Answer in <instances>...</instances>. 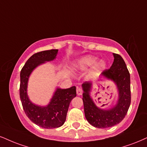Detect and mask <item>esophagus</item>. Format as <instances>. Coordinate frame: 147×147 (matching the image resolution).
I'll return each mask as SVG.
<instances>
[{"label":"esophagus","instance_id":"esophagus-1","mask_svg":"<svg viewBox=\"0 0 147 147\" xmlns=\"http://www.w3.org/2000/svg\"><path fill=\"white\" fill-rule=\"evenodd\" d=\"M82 90L80 88H77V90H76V93H77V95H81L82 94Z\"/></svg>","mask_w":147,"mask_h":147}]
</instances>
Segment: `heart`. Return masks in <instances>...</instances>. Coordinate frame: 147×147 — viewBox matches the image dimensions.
Wrapping results in <instances>:
<instances>
[{
    "instance_id": "obj_1",
    "label": "heart",
    "mask_w": 147,
    "mask_h": 147,
    "mask_svg": "<svg viewBox=\"0 0 147 147\" xmlns=\"http://www.w3.org/2000/svg\"><path fill=\"white\" fill-rule=\"evenodd\" d=\"M98 58L93 56H85L80 59L76 64V67L78 70L86 71L88 68L93 67L88 74L90 78H95L100 74L103 70L106 68V63L104 61H98Z\"/></svg>"
}]
</instances>
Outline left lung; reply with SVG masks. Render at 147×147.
<instances>
[{"instance_id": "left-lung-1", "label": "left lung", "mask_w": 147, "mask_h": 147, "mask_svg": "<svg viewBox=\"0 0 147 147\" xmlns=\"http://www.w3.org/2000/svg\"><path fill=\"white\" fill-rule=\"evenodd\" d=\"M113 56L115 59L112 66L101 74V76L113 81L119 90L117 104L113 108H99L90 96L92 83L85 82L82 85L85 117L90 125L97 128L111 127L119 123L125 117L131 104L129 72L123 58L115 53Z\"/></svg>"}]
</instances>
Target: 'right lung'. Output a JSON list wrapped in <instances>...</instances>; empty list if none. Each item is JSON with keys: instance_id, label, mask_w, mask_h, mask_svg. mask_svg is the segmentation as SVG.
I'll list each match as a JSON object with an SVG mask.
<instances>
[{"instance_id": "1", "label": "right lung", "mask_w": 147, "mask_h": 147, "mask_svg": "<svg viewBox=\"0 0 147 147\" xmlns=\"http://www.w3.org/2000/svg\"><path fill=\"white\" fill-rule=\"evenodd\" d=\"M58 50H50L34 54L20 71V97L24 110L32 122L46 129L57 128L64 124L71 101L76 96V88L74 86L66 89L57 88L46 106L34 104L28 98L27 86L30 74L39 65L55 59Z\"/></svg>"}]
</instances>
